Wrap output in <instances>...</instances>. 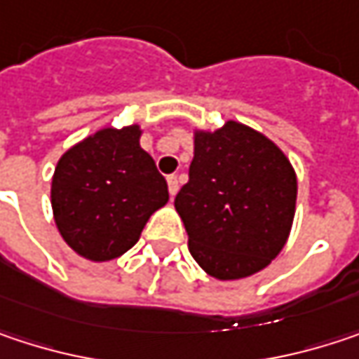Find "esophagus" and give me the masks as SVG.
<instances>
[{"label": "esophagus", "mask_w": 359, "mask_h": 359, "mask_svg": "<svg viewBox=\"0 0 359 359\" xmlns=\"http://www.w3.org/2000/svg\"><path fill=\"white\" fill-rule=\"evenodd\" d=\"M168 193H170V197H175L177 193H179V179L172 175V177H168Z\"/></svg>", "instance_id": "obj_1"}]
</instances>
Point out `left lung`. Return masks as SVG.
Masks as SVG:
<instances>
[{"mask_svg": "<svg viewBox=\"0 0 359 359\" xmlns=\"http://www.w3.org/2000/svg\"><path fill=\"white\" fill-rule=\"evenodd\" d=\"M296 197L290 158L261 131L232 118L193 129L189 182L175 208L208 276L234 281L269 267L290 238Z\"/></svg>", "mask_w": 359, "mask_h": 359, "instance_id": "1", "label": "left lung"}]
</instances>
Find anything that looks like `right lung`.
Instances as JSON below:
<instances>
[{"label":"right lung","mask_w":359,"mask_h":359,"mask_svg":"<svg viewBox=\"0 0 359 359\" xmlns=\"http://www.w3.org/2000/svg\"><path fill=\"white\" fill-rule=\"evenodd\" d=\"M133 123L102 127L72 146L50 180L53 219L67 246L86 261L125 255L151 217L168 203V187L154 158L140 146Z\"/></svg>","instance_id":"right-lung-1"}]
</instances>
